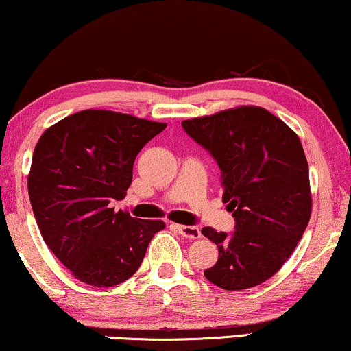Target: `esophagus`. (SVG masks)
<instances>
[{
  "label": "esophagus",
  "mask_w": 351,
  "mask_h": 351,
  "mask_svg": "<svg viewBox=\"0 0 351 351\" xmlns=\"http://www.w3.org/2000/svg\"><path fill=\"white\" fill-rule=\"evenodd\" d=\"M181 237L188 238V239H197L201 238V228L196 227V225H173Z\"/></svg>",
  "instance_id": "34e87169"
}]
</instances>
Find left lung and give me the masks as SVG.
Returning a JSON list of instances; mask_svg holds the SVG:
<instances>
[{
	"instance_id": "1",
	"label": "left lung",
	"mask_w": 351,
	"mask_h": 351,
	"mask_svg": "<svg viewBox=\"0 0 351 351\" xmlns=\"http://www.w3.org/2000/svg\"><path fill=\"white\" fill-rule=\"evenodd\" d=\"M220 168L232 233L204 227L219 261L204 270L214 285L245 290L272 277L311 217L309 168L300 137L261 106H238L181 123Z\"/></svg>"
}]
</instances>
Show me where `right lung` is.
I'll list each match as a JSON object with an SVG mask.
<instances>
[{"label":"right lung","mask_w":351,"mask_h":351,"mask_svg":"<svg viewBox=\"0 0 351 351\" xmlns=\"http://www.w3.org/2000/svg\"><path fill=\"white\" fill-rule=\"evenodd\" d=\"M167 124L108 110L69 114L43 132L29 173V197L43 241L79 280L118 285L141 267L162 220L114 212L141 149Z\"/></svg>","instance_id":"right-lung-1"}]
</instances>
